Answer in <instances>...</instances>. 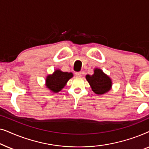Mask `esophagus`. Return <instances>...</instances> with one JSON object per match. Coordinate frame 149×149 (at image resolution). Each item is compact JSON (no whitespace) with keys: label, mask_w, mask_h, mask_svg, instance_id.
Here are the masks:
<instances>
[{"label":"esophagus","mask_w":149,"mask_h":149,"mask_svg":"<svg viewBox=\"0 0 149 149\" xmlns=\"http://www.w3.org/2000/svg\"><path fill=\"white\" fill-rule=\"evenodd\" d=\"M75 75H76V77H81V76H82V72H75Z\"/></svg>","instance_id":"obj_1"}]
</instances>
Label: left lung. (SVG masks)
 <instances>
[{
  "label": "left lung",
  "mask_w": 149,
  "mask_h": 149,
  "mask_svg": "<svg viewBox=\"0 0 149 149\" xmlns=\"http://www.w3.org/2000/svg\"><path fill=\"white\" fill-rule=\"evenodd\" d=\"M85 78L90 85L92 91L98 95L107 93L112 88L113 82L111 77L105 74L100 68H94L93 74H87Z\"/></svg>",
  "instance_id": "1"
}]
</instances>
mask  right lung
I'll list each match as a JSON object with an SVG mask.
<instances>
[{
  "instance_id": "obj_1",
  "label": "right lung",
  "mask_w": 149,
  "mask_h": 149,
  "mask_svg": "<svg viewBox=\"0 0 149 149\" xmlns=\"http://www.w3.org/2000/svg\"><path fill=\"white\" fill-rule=\"evenodd\" d=\"M72 77V72H62L60 69H56L53 74H48L46 77V87L53 93H58Z\"/></svg>"
}]
</instances>
